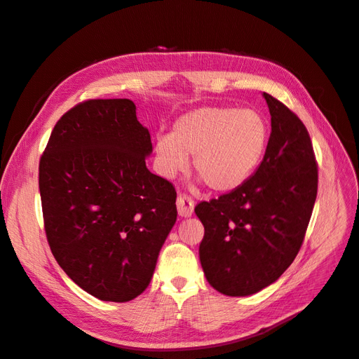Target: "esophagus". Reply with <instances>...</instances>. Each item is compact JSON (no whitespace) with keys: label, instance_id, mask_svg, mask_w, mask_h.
Instances as JSON below:
<instances>
[{"label":"esophagus","instance_id":"obj_1","mask_svg":"<svg viewBox=\"0 0 359 359\" xmlns=\"http://www.w3.org/2000/svg\"><path fill=\"white\" fill-rule=\"evenodd\" d=\"M177 208L181 217H190L194 211V201L187 194H180L177 199Z\"/></svg>","mask_w":359,"mask_h":359}]
</instances>
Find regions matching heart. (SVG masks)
Masks as SVG:
<instances>
[{
	"label": "heart",
	"instance_id": "b5f03b06",
	"mask_svg": "<svg viewBox=\"0 0 359 359\" xmlns=\"http://www.w3.org/2000/svg\"><path fill=\"white\" fill-rule=\"evenodd\" d=\"M269 144V127L256 109L208 106L194 109L173 124L170 136L156 140L158 172L172 178L187 166L210 190L232 191L253 175Z\"/></svg>",
	"mask_w": 359,
	"mask_h": 359
}]
</instances>
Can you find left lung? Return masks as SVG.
<instances>
[{
	"instance_id": "1",
	"label": "left lung",
	"mask_w": 359,
	"mask_h": 359,
	"mask_svg": "<svg viewBox=\"0 0 359 359\" xmlns=\"http://www.w3.org/2000/svg\"><path fill=\"white\" fill-rule=\"evenodd\" d=\"M264 97L271 135L255 175L194 208L205 227L199 245L205 277L229 297L262 290L290 266L318 194V163L306 126L273 95Z\"/></svg>"
}]
</instances>
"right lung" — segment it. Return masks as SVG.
<instances>
[{
    "label": "right lung",
    "mask_w": 359,
    "mask_h": 359,
    "mask_svg": "<svg viewBox=\"0 0 359 359\" xmlns=\"http://www.w3.org/2000/svg\"><path fill=\"white\" fill-rule=\"evenodd\" d=\"M148 128L128 99L78 103L53 127L39 165L50 252L76 285L127 302L154 274L177 222V191L151 173Z\"/></svg>",
    "instance_id": "obj_1"
}]
</instances>
